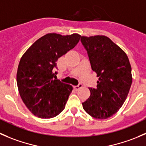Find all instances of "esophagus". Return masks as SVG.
<instances>
[{
    "label": "esophagus",
    "instance_id": "34e87169",
    "mask_svg": "<svg viewBox=\"0 0 146 146\" xmlns=\"http://www.w3.org/2000/svg\"><path fill=\"white\" fill-rule=\"evenodd\" d=\"M82 84H79V85H77V86H74V89L75 91L79 90V89H82Z\"/></svg>",
    "mask_w": 146,
    "mask_h": 146
}]
</instances>
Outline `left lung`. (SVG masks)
<instances>
[{"instance_id": "obj_1", "label": "left lung", "mask_w": 146, "mask_h": 146, "mask_svg": "<svg viewBox=\"0 0 146 146\" xmlns=\"http://www.w3.org/2000/svg\"><path fill=\"white\" fill-rule=\"evenodd\" d=\"M81 42L91 67L99 77L96 89L83 102L85 111L95 119H106L119 110L126 99L131 84V67L126 54L104 35L82 37Z\"/></svg>"}]
</instances>
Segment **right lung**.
<instances>
[{"label":"right lung","instance_id":"1","mask_svg":"<svg viewBox=\"0 0 146 146\" xmlns=\"http://www.w3.org/2000/svg\"><path fill=\"white\" fill-rule=\"evenodd\" d=\"M78 34L50 33L40 37L21 57L17 72L20 95L27 109L41 119L55 117L65 107L72 86L53 79L56 62L77 44Z\"/></svg>","mask_w":146,"mask_h":146}]
</instances>
